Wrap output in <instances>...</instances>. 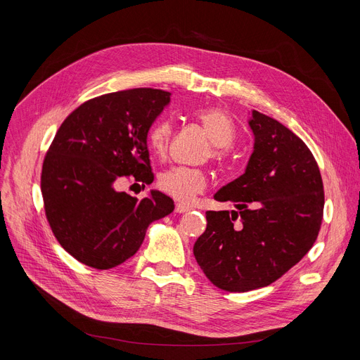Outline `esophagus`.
Listing matches in <instances>:
<instances>
[{
	"instance_id": "34e87169",
	"label": "esophagus",
	"mask_w": 360,
	"mask_h": 360,
	"mask_svg": "<svg viewBox=\"0 0 360 360\" xmlns=\"http://www.w3.org/2000/svg\"><path fill=\"white\" fill-rule=\"evenodd\" d=\"M189 210H191L189 205H186V203H176V212H177V214H184V212H187Z\"/></svg>"
}]
</instances>
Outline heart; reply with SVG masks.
I'll return each mask as SVG.
<instances>
[{
    "instance_id": "obj_1",
    "label": "heart",
    "mask_w": 360,
    "mask_h": 360,
    "mask_svg": "<svg viewBox=\"0 0 360 360\" xmlns=\"http://www.w3.org/2000/svg\"><path fill=\"white\" fill-rule=\"evenodd\" d=\"M198 122L202 124L203 130L207 131L210 141L214 143L212 157L221 160L226 155V148H229L236 138V127L233 120L227 112L218 108H202L195 112ZM169 120H160L149 129L148 143L150 149L162 155L167 150L169 138H171ZM160 189L181 202L192 200L198 193L205 191L207 187V174L202 169L189 168V167H173L160 176L158 179Z\"/></svg>"
}]
</instances>
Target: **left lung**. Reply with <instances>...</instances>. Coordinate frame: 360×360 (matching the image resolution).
<instances>
[{"instance_id": "obj_1", "label": "left lung", "mask_w": 360, "mask_h": 360, "mask_svg": "<svg viewBox=\"0 0 360 360\" xmlns=\"http://www.w3.org/2000/svg\"><path fill=\"white\" fill-rule=\"evenodd\" d=\"M249 127L255 143L245 173L214 195L236 211H208L193 246L208 280L236 293L269 285L295 266L314 246L323 212L321 173L304 142L255 110Z\"/></svg>"}]
</instances>
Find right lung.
<instances>
[{
    "label": "right lung",
    "instance_id": "obj_1",
    "mask_svg": "<svg viewBox=\"0 0 360 360\" xmlns=\"http://www.w3.org/2000/svg\"><path fill=\"white\" fill-rule=\"evenodd\" d=\"M171 94L138 88L89 99L60 126L42 165L45 215L58 243L79 262L110 269L139 250L150 222L174 211L150 191L138 200L115 186L124 176L150 184L148 131Z\"/></svg>",
    "mask_w": 360,
    "mask_h": 360
}]
</instances>
